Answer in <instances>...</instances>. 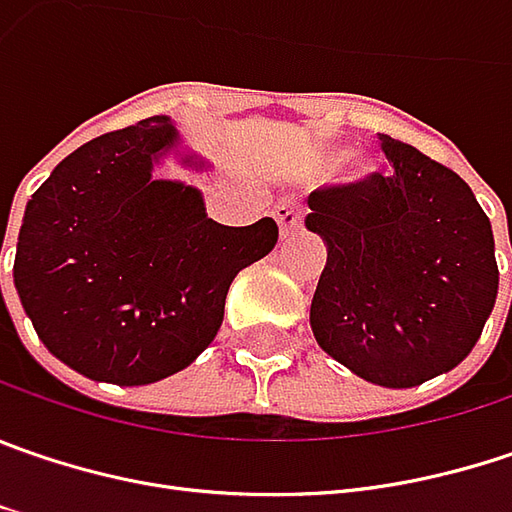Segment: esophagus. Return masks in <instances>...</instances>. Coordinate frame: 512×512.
Instances as JSON below:
<instances>
[{
  "mask_svg": "<svg viewBox=\"0 0 512 512\" xmlns=\"http://www.w3.org/2000/svg\"><path fill=\"white\" fill-rule=\"evenodd\" d=\"M275 223H278V231H281V237H295L298 231H301V208L298 205H292V202H281V205H275Z\"/></svg>",
  "mask_w": 512,
  "mask_h": 512,
  "instance_id": "esophagus-1",
  "label": "esophagus"
}]
</instances>
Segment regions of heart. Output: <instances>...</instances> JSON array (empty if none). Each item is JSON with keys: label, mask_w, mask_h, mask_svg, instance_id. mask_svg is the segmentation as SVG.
<instances>
[{"label": "heart", "mask_w": 512, "mask_h": 512, "mask_svg": "<svg viewBox=\"0 0 512 512\" xmlns=\"http://www.w3.org/2000/svg\"><path fill=\"white\" fill-rule=\"evenodd\" d=\"M347 159V147H339V144H327V147H318L316 153H313V170L316 173H330L333 167H339ZM371 173V165H365V162H356V165H350L347 170V179L353 182V179H365Z\"/></svg>", "instance_id": "b5f03b06"}]
</instances>
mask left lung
I'll list each match as a JSON object with an SVG mask.
<instances>
[{"label":"left lung","mask_w":512,"mask_h":512,"mask_svg":"<svg viewBox=\"0 0 512 512\" xmlns=\"http://www.w3.org/2000/svg\"><path fill=\"white\" fill-rule=\"evenodd\" d=\"M379 144L391 176L307 199V228L327 246L310 324L356 376L414 388L458 368L478 342L498 295L496 240L455 170L406 141Z\"/></svg>","instance_id":"left-lung-1"}]
</instances>
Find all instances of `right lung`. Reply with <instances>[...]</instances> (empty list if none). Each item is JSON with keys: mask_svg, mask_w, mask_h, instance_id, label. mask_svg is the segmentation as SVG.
<instances>
[{"mask_svg": "<svg viewBox=\"0 0 512 512\" xmlns=\"http://www.w3.org/2000/svg\"><path fill=\"white\" fill-rule=\"evenodd\" d=\"M179 147L167 115L92 138L25 205L14 284L40 342L72 371L147 385L214 342L231 281L278 243V226H220L202 194L153 167ZM182 165L205 162L182 156ZM2 249V243H0Z\"/></svg>", "mask_w": 512, "mask_h": 512, "instance_id": "1", "label": "right lung"}]
</instances>
